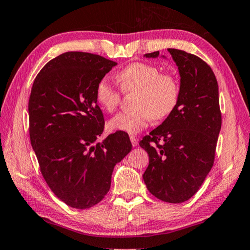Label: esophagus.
I'll list each match as a JSON object with an SVG mask.
<instances>
[{"instance_id":"obj_1","label":"esophagus","mask_w":250,"mask_h":250,"mask_svg":"<svg viewBox=\"0 0 250 250\" xmlns=\"http://www.w3.org/2000/svg\"><path fill=\"white\" fill-rule=\"evenodd\" d=\"M129 138H130V141H131V145H133V147H136V146L138 145V139H137V137H136V136L130 135Z\"/></svg>"}]
</instances>
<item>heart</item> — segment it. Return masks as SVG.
Wrapping results in <instances>:
<instances>
[{
	"mask_svg": "<svg viewBox=\"0 0 250 250\" xmlns=\"http://www.w3.org/2000/svg\"><path fill=\"white\" fill-rule=\"evenodd\" d=\"M123 92H136L134 110L117 114L109 123L110 129L137 134L150 121H161L168 116L178 102L180 86L171 74L161 73L154 65L136 62L116 75ZM96 100L104 111L113 113L119 106L122 91L106 77L96 86Z\"/></svg>",
	"mask_w": 250,
	"mask_h": 250,
	"instance_id": "1",
	"label": "heart"
}]
</instances>
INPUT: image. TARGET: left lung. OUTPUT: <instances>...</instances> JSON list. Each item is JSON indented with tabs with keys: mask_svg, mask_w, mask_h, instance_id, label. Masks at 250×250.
<instances>
[{
	"mask_svg": "<svg viewBox=\"0 0 250 250\" xmlns=\"http://www.w3.org/2000/svg\"><path fill=\"white\" fill-rule=\"evenodd\" d=\"M167 51L181 75L178 102L139 145L149 154L143 175L148 190L160 200L181 204L198 191L213 167L222 116L218 82L209 65L183 50ZM145 56L158 58L159 51Z\"/></svg>",
	"mask_w": 250,
	"mask_h": 250,
	"instance_id": "obj_1",
	"label": "left lung"
}]
</instances>
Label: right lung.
<instances>
[{"label":"right lung","instance_id":"right-lung-1","mask_svg":"<svg viewBox=\"0 0 250 250\" xmlns=\"http://www.w3.org/2000/svg\"><path fill=\"white\" fill-rule=\"evenodd\" d=\"M116 64L87 52H65L49 61L32 84V149L50 189L72 208H91L104 198L115 164L131 150L125 131L97 141L104 117L96 86Z\"/></svg>","mask_w":250,"mask_h":250}]
</instances>
